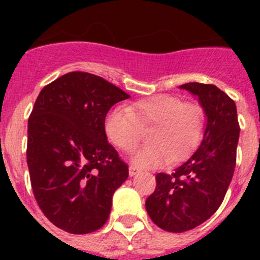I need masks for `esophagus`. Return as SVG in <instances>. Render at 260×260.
I'll list each match as a JSON object with an SVG mask.
<instances>
[{"label":"esophagus","instance_id":"esophagus-1","mask_svg":"<svg viewBox=\"0 0 260 260\" xmlns=\"http://www.w3.org/2000/svg\"><path fill=\"white\" fill-rule=\"evenodd\" d=\"M139 172H141V171H139V169H138V168H135V167H130V168H128V174H130V176H132V177H134L135 174H138V173H139Z\"/></svg>","mask_w":260,"mask_h":260}]
</instances>
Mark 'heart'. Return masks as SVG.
I'll list each match as a JSON object with an SVG mask.
<instances>
[{
  "instance_id": "b5f03b06",
  "label": "heart",
  "mask_w": 260,
  "mask_h": 260,
  "mask_svg": "<svg viewBox=\"0 0 260 260\" xmlns=\"http://www.w3.org/2000/svg\"><path fill=\"white\" fill-rule=\"evenodd\" d=\"M148 142L138 150L133 164L155 168L168 160L180 161L187 157L202 141L206 112L197 103H185L174 95H155L127 108L109 110L104 119V133L110 144L123 152L137 147L141 128L151 127Z\"/></svg>"
}]
</instances>
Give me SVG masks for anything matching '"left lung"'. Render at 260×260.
<instances>
[{"mask_svg": "<svg viewBox=\"0 0 260 260\" xmlns=\"http://www.w3.org/2000/svg\"><path fill=\"white\" fill-rule=\"evenodd\" d=\"M206 112L201 146L174 173L156 174L146 210L158 228L172 233L194 229L220 207L236 168L240 125L234 102L213 84L186 83Z\"/></svg>", "mask_w": 260, "mask_h": 260, "instance_id": "left-lung-1", "label": "left lung"}]
</instances>
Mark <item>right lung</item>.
I'll list each match as a JSON object with an SVG mask.
<instances>
[{
  "label": "right lung",
  "instance_id": "1",
  "mask_svg": "<svg viewBox=\"0 0 260 260\" xmlns=\"http://www.w3.org/2000/svg\"><path fill=\"white\" fill-rule=\"evenodd\" d=\"M130 96L102 77L73 71L45 86L28 118L27 165L39 207L73 234L107 222L128 168L104 133L109 109Z\"/></svg>",
  "mask_w": 260,
  "mask_h": 260
}]
</instances>
